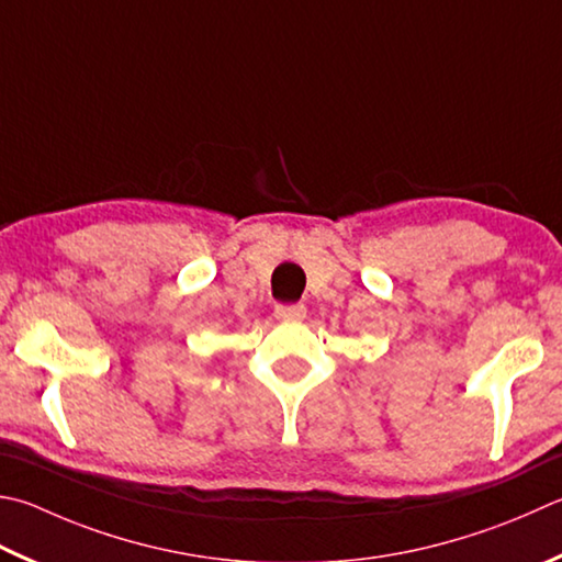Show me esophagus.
<instances>
[{"mask_svg": "<svg viewBox=\"0 0 562 562\" xmlns=\"http://www.w3.org/2000/svg\"><path fill=\"white\" fill-rule=\"evenodd\" d=\"M304 314H307V307H304V304H278V307H274V316L282 322L304 319Z\"/></svg>", "mask_w": 562, "mask_h": 562, "instance_id": "1", "label": "esophagus"}]
</instances>
